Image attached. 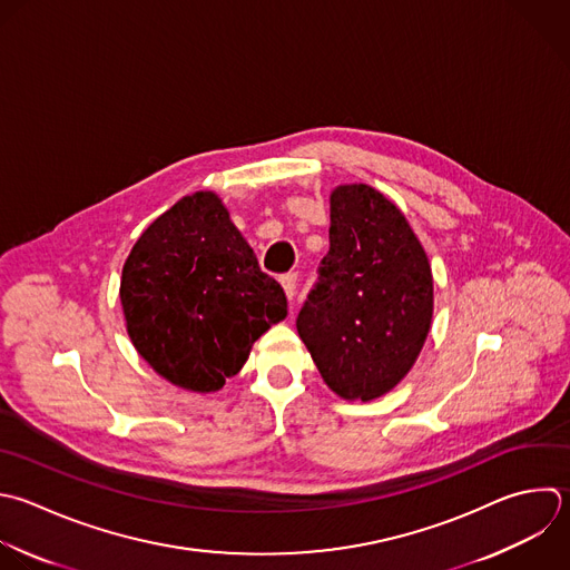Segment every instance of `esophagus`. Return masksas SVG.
<instances>
[{
  "label": "esophagus",
  "instance_id": "esophagus-1",
  "mask_svg": "<svg viewBox=\"0 0 570 570\" xmlns=\"http://www.w3.org/2000/svg\"><path fill=\"white\" fill-rule=\"evenodd\" d=\"M281 285H283L285 294H287V298H289V303H292V301H294V296H296V287H298V276H296V274H285V276L281 278Z\"/></svg>",
  "mask_w": 570,
  "mask_h": 570
}]
</instances>
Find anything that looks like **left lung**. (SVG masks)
Masks as SVG:
<instances>
[{"instance_id":"obj_1","label":"left lung","mask_w":570,"mask_h":570,"mask_svg":"<svg viewBox=\"0 0 570 570\" xmlns=\"http://www.w3.org/2000/svg\"><path fill=\"white\" fill-rule=\"evenodd\" d=\"M430 318L432 274L405 216L367 185L338 187L330 252L296 318L323 381L350 401L390 392L414 365Z\"/></svg>"}]
</instances>
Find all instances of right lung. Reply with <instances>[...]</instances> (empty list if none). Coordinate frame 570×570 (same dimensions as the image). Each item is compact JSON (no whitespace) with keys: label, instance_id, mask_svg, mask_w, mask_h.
I'll return each mask as SVG.
<instances>
[{"label":"right lung","instance_id":"1","mask_svg":"<svg viewBox=\"0 0 570 570\" xmlns=\"http://www.w3.org/2000/svg\"><path fill=\"white\" fill-rule=\"evenodd\" d=\"M129 336L167 381L216 392L287 316L283 287L214 194L178 200L134 245L120 283Z\"/></svg>","mask_w":570,"mask_h":570}]
</instances>
